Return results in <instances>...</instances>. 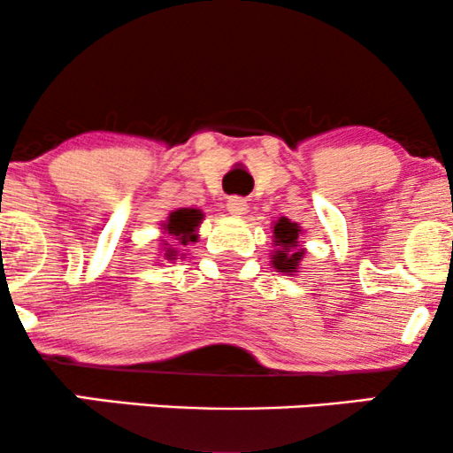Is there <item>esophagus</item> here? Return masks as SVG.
I'll use <instances>...</instances> for the list:
<instances>
[{
  "label": "esophagus",
  "instance_id": "esophagus-1",
  "mask_svg": "<svg viewBox=\"0 0 453 453\" xmlns=\"http://www.w3.org/2000/svg\"><path fill=\"white\" fill-rule=\"evenodd\" d=\"M226 206H227V211H230V215H234V217H242L249 209L247 200H244V197H238V196H232L230 200H227Z\"/></svg>",
  "mask_w": 453,
  "mask_h": 453
}]
</instances>
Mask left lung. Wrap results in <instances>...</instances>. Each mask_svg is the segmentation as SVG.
I'll list each match as a JSON object with an SVG mask.
<instances>
[{
    "mask_svg": "<svg viewBox=\"0 0 453 453\" xmlns=\"http://www.w3.org/2000/svg\"><path fill=\"white\" fill-rule=\"evenodd\" d=\"M303 227L288 217H280L273 223V249H270V264L280 274L296 277L303 266L306 249L300 244Z\"/></svg>",
    "mask_w": 453,
    "mask_h": 453,
    "instance_id": "8db88e82",
    "label": "left lung"
}]
</instances>
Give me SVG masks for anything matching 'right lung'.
<instances>
[{
  "label": "right lung",
  "mask_w": 453,
  "mask_h": 453,
  "mask_svg": "<svg viewBox=\"0 0 453 453\" xmlns=\"http://www.w3.org/2000/svg\"><path fill=\"white\" fill-rule=\"evenodd\" d=\"M204 221V212L200 209H176L165 217V221H161V234H165L168 238H161V259H168V262H176L179 257H183L185 247H189L191 242H197L200 238V226Z\"/></svg>",
  "instance_id": "1"
}]
</instances>
